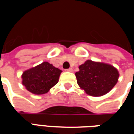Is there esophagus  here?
Wrapping results in <instances>:
<instances>
[{
    "label": "esophagus",
    "instance_id": "34e87169",
    "mask_svg": "<svg viewBox=\"0 0 134 134\" xmlns=\"http://www.w3.org/2000/svg\"><path fill=\"white\" fill-rule=\"evenodd\" d=\"M72 68H69V69H67V70H65L66 72H72Z\"/></svg>",
    "mask_w": 134,
    "mask_h": 134
}]
</instances>
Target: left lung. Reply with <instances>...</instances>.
Listing matches in <instances>:
<instances>
[{
	"instance_id": "left-lung-1",
	"label": "left lung",
	"mask_w": 134,
	"mask_h": 134,
	"mask_svg": "<svg viewBox=\"0 0 134 134\" xmlns=\"http://www.w3.org/2000/svg\"><path fill=\"white\" fill-rule=\"evenodd\" d=\"M75 73L77 84L87 95L100 97L112 90L118 82L119 72L111 64L87 60Z\"/></svg>"
}]
</instances>
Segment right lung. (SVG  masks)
<instances>
[{
    "instance_id": "add662e5",
    "label": "right lung",
    "mask_w": 134,
    "mask_h": 134,
    "mask_svg": "<svg viewBox=\"0 0 134 134\" xmlns=\"http://www.w3.org/2000/svg\"><path fill=\"white\" fill-rule=\"evenodd\" d=\"M62 72L48 62H44L23 72L22 84L33 94H46L58 82Z\"/></svg>"
}]
</instances>
